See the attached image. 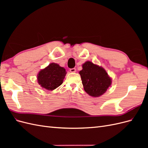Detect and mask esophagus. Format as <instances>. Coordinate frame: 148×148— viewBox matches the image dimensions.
<instances>
[{
	"label": "esophagus",
	"instance_id": "1",
	"mask_svg": "<svg viewBox=\"0 0 148 148\" xmlns=\"http://www.w3.org/2000/svg\"><path fill=\"white\" fill-rule=\"evenodd\" d=\"M70 72H71V73H75V71H76V69H75V68L70 69Z\"/></svg>",
	"mask_w": 148,
	"mask_h": 148
}]
</instances>
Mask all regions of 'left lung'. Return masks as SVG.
<instances>
[{
    "mask_svg": "<svg viewBox=\"0 0 148 148\" xmlns=\"http://www.w3.org/2000/svg\"><path fill=\"white\" fill-rule=\"evenodd\" d=\"M79 71L84 91L92 97L102 95L110 86L111 78L106 71L91 62L87 61Z\"/></svg>",
    "mask_w": 148,
    "mask_h": 148,
    "instance_id": "8db88e82",
    "label": "left lung"
}]
</instances>
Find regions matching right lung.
Segmentation results:
<instances>
[{
	"mask_svg": "<svg viewBox=\"0 0 148 148\" xmlns=\"http://www.w3.org/2000/svg\"><path fill=\"white\" fill-rule=\"evenodd\" d=\"M65 69L59 65L52 63L39 71L38 82L44 89L52 91L62 84L66 75Z\"/></svg>",
	"mask_w": 148,
	"mask_h": 148,
	"instance_id": "1",
	"label": "right lung"
}]
</instances>
